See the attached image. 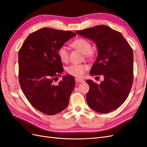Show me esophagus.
Returning <instances> with one entry per match:
<instances>
[{
  "label": "esophagus",
  "instance_id": "1",
  "mask_svg": "<svg viewBox=\"0 0 147 147\" xmlns=\"http://www.w3.org/2000/svg\"><path fill=\"white\" fill-rule=\"evenodd\" d=\"M75 80H76V81L78 82H84V81L83 79H82L81 78H75Z\"/></svg>",
  "mask_w": 147,
  "mask_h": 147
}]
</instances>
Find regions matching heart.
Listing matches in <instances>:
<instances>
[{"label":"heart","instance_id":"heart-1","mask_svg":"<svg viewBox=\"0 0 147 147\" xmlns=\"http://www.w3.org/2000/svg\"><path fill=\"white\" fill-rule=\"evenodd\" d=\"M71 47L82 52L85 58L92 60L95 56V51L92 49L90 42L84 38H78L71 44ZM60 59L63 63L69 61V53L68 49L64 46L61 47L58 51ZM89 69V66L86 64H73L68 66L66 69L68 74L76 77H82L86 71Z\"/></svg>","mask_w":147,"mask_h":147}]
</instances>
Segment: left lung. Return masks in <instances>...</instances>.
Returning a JSON list of instances; mask_svg holds the SVG:
<instances>
[{
	"instance_id": "obj_1",
	"label": "left lung",
	"mask_w": 147,
	"mask_h": 147,
	"mask_svg": "<svg viewBox=\"0 0 147 147\" xmlns=\"http://www.w3.org/2000/svg\"><path fill=\"white\" fill-rule=\"evenodd\" d=\"M76 33L96 44L98 56L90 74L104 77L100 84L92 80L86 81L89 85L86 96L88 105L100 113L116 110L127 99L132 88L134 79L132 47L121 32L105 25L77 31Z\"/></svg>"
}]
</instances>
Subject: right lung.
Here are the masks:
<instances>
[{
	"label": "right lung",
	"mask_w": 147,
	"mask_h": 147,
	"mask_svg": "<svg viewBox=\"0 0 147 147\" xmlns=\"http://www.w3.org/2000/svg\"><path fill=\"white\" fill-rule=\"evenodd\" d=\"M76 33L49 28L29 34L18 52L19 82L29 102L45 115H53L68 107L75 85L73 76L63 72L58 51Z\"/></svg>",
	"instance_id": "add662e5"
}]
</instances>
